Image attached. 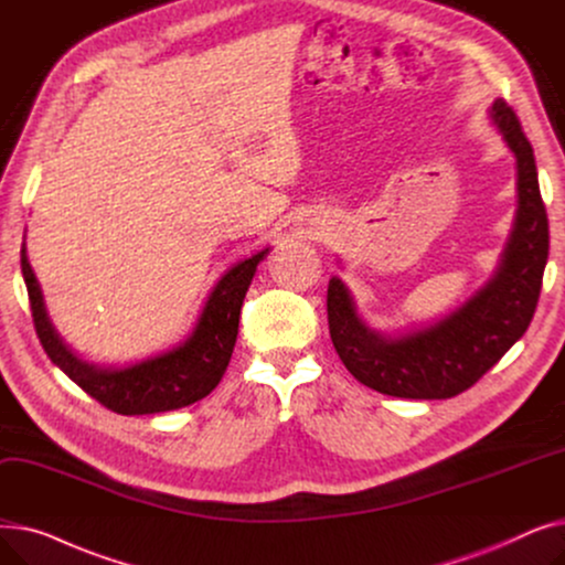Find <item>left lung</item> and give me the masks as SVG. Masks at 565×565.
<instances>
[{"label":"left lung","instance_id":"1","mask_svg":"<svg viewBox=\"0 0 565 565\" xmlns=\"http://www.w3.org/2000/svg\"><path fill=\"white\" fill-rule=\"evenodd\" d=\"M518 164V211L494 275L449 316L405 334L377 332L360 318L348 286H328L330 337L345 369L396 398H451L479 382L522 339L536 311L550 252V224L533 148L507 100L488 109Z\"/></svg>","mask_w":565,"mask_h":565}]
</instances>
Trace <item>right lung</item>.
<instances>
[{"instance_id": "obj_1", "label": "right lung", "mask_w": 565, "mask_h": 565, "mask_svg": "<svg viewBox=\"0 0 565 565\" xmlns=\"http://www.w3.org/2000/svg\"><path fill=\"white\" fill-rule=\"evenodd\" d=\"M267 252L270 247L228 267L207 295L196 328L181 345L121 369L88 364L77 358L52 328L24 245L20 249V265L29 305H32L34 328L52 364L62 369L88 396L116 414H156L192 405L217 387L231 362L247 288L256 275V265Z\"/></svg>"}]
</instances>
